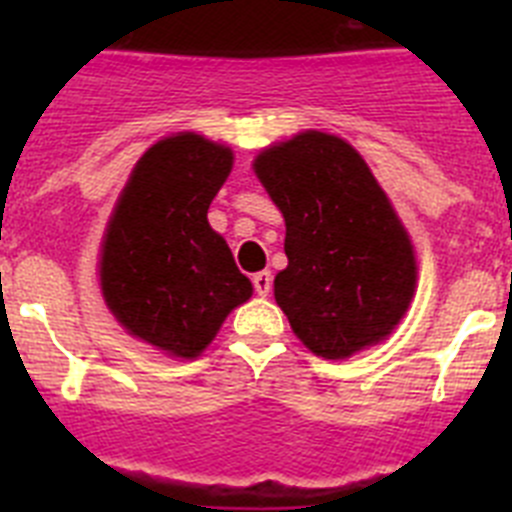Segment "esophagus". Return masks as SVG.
<instances>
[{"instance_id":"1","label":"esophagus","mask_w":512,"mask_h":512,"mask_svg":"<svg viewBox=\"0 0 512 512\" xmlns=\"http://www.w3.org/2000/svg\"><path fill=\"white\" fill-rule=\"evenodd\" d=\"M271 282H274L271 271H259V274H253V289H256V295H261V297L269 295Z\"/></svg>"}]
</instances>
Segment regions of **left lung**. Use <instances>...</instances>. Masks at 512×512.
Instances as JSON below:
<instances>
[{
  "label": "left lung",
  "mask_w": 512,
  "mask_h": 512,
  "mask_svg": "<svg viewBox=\"0 0 512 512\" xmlns=\"http://www.w3.org/2000/svg\"><path fill=\"white\" fill-rule=\"evenodd\" d=\"M282 210L287 269L274 297L312 354L348 359L390 336L418 282L410 235L354 146L305 130L256 156Z\"/></svg>",
  "instance_id": "8db88e82"
}]
</instances>
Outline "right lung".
Returning <instances> with one entry per match:
<instances>
[{"label":"right lung","mask_w":512,"mask_h":512,"mask_svg":"<svg viewBox=\"0 0 512 512\" xmlns=\"http://www.w3.org/2000/svg\"><path fill=\"white\" fill-rule=\"evenodd\" d=\"M233 151L197 133L158 140L135 164L102 241L99 282L130 336L169 356H200L253 287L207 210Z\"/></svg>","instance_id":"obj_1"}]
</instances>
